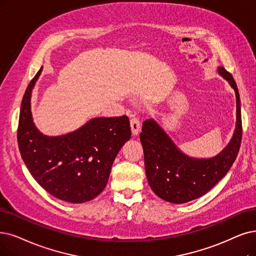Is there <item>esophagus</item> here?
I'll list each match as a JSON object with an SVG mask.
<instances>
[{"mask_svg":"<svg viewBox=\"0 0 256 256\" xmlns=\"http://www.w3.org/2000/svg\"><path fill=\"white\" fill-rule=\"evenodd\" d=\"M130 126H131L132 134L138 136L140 134V120L138 118H132L130 120Z\"/></svg>","mask_w":256,"mask_h":256,"instance_id":"obj_1","label":"esophagus"}]
</instances>
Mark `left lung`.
<instances>
[{
    "instance_id": "left-lung-1",
    "label": "left lung",
    "mask_w": 256,
    "mask_h": 256,
    "mask_svg": "<svg viewBox=\"0 0 256 256\" xmlns=\"http://www.w3.org/2000/svg\"><path fill=\"white\" fill-rule=\"evenodd\" d=\"M218 70L236 96V126L228 146L220 154L211 158H190L176 147L154 120L142 122L140 138L147 180L152 191L164 200L182 204L202 196L227 174L238 156L242 136L238 89L231 74L224 67Z\"/></svg>"
}]
</instances>
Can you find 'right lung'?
Segmentation results:
<instances>
[{
    "mask_svg": "<svg viewBox=\"0 0 256 256\" xmlns=\"http://www.w3.org/2000/svg\"><path fill=\"white\" fill-rule=\"evenodd\" d=\"M40 68L30 82L18 127L20 153L34 178L54 198L69 202L94 200L104 190L118 152L131 138L129 118H96L71 134L47 136L36 129L30 109Z\"/></svg>",
    "mask_w": 256,
    "mask_h": 256,
    "instance_id": "add662e5",
    "label": "right lung"
}]
</instances>
